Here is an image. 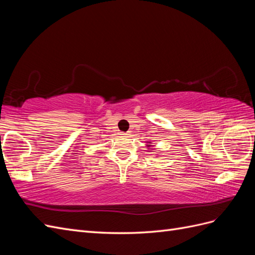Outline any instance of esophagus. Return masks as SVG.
Listing matches in <instances>:
<instances>
[{
    "instance_id": "34e87169",
    "label": "esophagus",
    "mask_w": 255,
    "mask_h": 255,
    "mask_svg": "<svg viewBox=\"0 0 255 255\" xmlns=\"http://www.w3.org/2000/svg\"><path fill=\"white\" fill-rule=\"evenodd\" d=\"M121 135H122V136H128V135H129V134H128V133H121Z\"/></svg>"
}]
</instances>
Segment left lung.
I'll list each match as a JSON object with an SVG mask.
<instances>
[{
	"instance_id": "1",
	"label": "left lung",
	"mask_w": 255,
	"mask_h": 255,
	"mask_svg": "<svg viewBox=\"0 0 255 255\" xmlns=\"http://www.w3.org/2000/svg\"><path fill=\"white\" fill-rule=\"evenodd\" d=\"M148 143H151V142H148ZM146 146H149L150 148V146H152V144H146ZM149 150H151V149H149ZM152 152H154V151H152Z\"/></svg>"
}]
</instances>
